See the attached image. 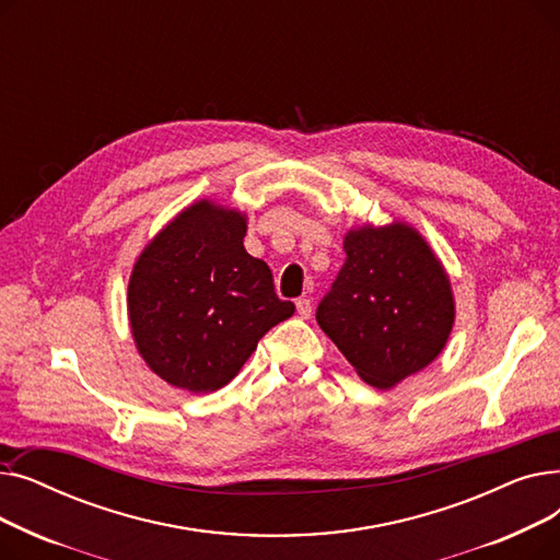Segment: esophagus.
<instances>
[{
    "mask_svg": "<svg viewBox=\"0 0 560 560\" xmlns=\"http://www.w3.org/2000/svg\"><path fill=\"white\" fill-rule=\"evenodd\" d=\"M298 313H300V317H311V313H313V304H311V300L308 298H302V300H298Z\"/></svg>",
    "mask_w": 560,
    "mask_h": 560,
    "instance_id": "34e87169",
    "label": "esophagus"
}]
</instances>
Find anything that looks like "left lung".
Masks as SVG:
<instances>
[{
	"mask_svg": "<svg viewBox=\"0 0 560 560\" xmlns=\"http://www.w3.org/2000/svg\"><path fill=\"white\" fill-rule=\"evenodd\" d=\"M345 265L315 317L359 376L393 388L443 351L454 298L443 265L408 224L345 235Z\"/></svg>",
	"mask_w": 560,
	"mask_h": 560,
	"instance_id": "8db88e82",
	"label": "left lung"
}]
</instances>
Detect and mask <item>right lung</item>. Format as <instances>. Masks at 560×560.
Instances as JSON below:
<instances>
[{
	"mask_svg": "<svg viewBox=\"0 0 560 560\" xmlns=\"http://www.w3.org/2000/svg\"><path fill=\"white\" fill-rule=\"evenodd\" d=\"M247 220L211 201L176 215L144 247L129 281L140 357L163 381L213 393L241 372L258 340L295 313L268 262L247 254Z\"/></svg>",
	"mask_w": 560,
	"mask_h": 560,
	"instance_id": "add662e5",
	"label": "right lung"
}]
</instances>
